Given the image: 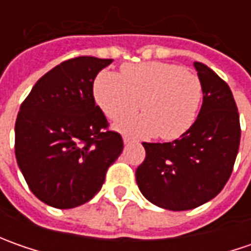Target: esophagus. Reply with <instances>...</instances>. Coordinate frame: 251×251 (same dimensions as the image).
Returning <instances> with one entry per match:
<instances>
[{
	"instance_id": "1",
	"label": "esophagus",
	"mask_w": 251,
	"mask_h": 251,
	"mask_svg": "<svg viewBox=\"0 0 251 251\" xmlns=\"http://www.w3.org/2000/svg\"><path fill=\"white\" fill-rule=\"evenodd\" d=\"M123 142H124V145H130L132 141H131V138H128L127 135H124V137H123Z\"/></svg>"
}]
</instances>
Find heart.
Returning a JSON list of instances; mask_svg holds the SVG:
<instances>
[{
  "instance_id": "obj_1",
  "label": "heart",
  "mask_w": 251,
  "mask_h": 251,
  "mask_svg": "<svg viewBox=\"0 0 251 251\" xmlns=\"http://www.w3.org/2000/svg\"><path fill=\"white\" fill-rule=\"evenodd\" d=\"M93 99L114 127L132 138L176 140L197 120L202 83L193 71L170 63L128 64L120 75L101 71L93 82ZM143 114L124 118L138 108Z\"/></svg>"
}]
</instances>
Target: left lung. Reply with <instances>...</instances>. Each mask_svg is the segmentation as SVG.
Segmentation results:
<instances>
[{
  "mask_svg": "<svg viewBox=\"0 0 251 251\" xmlns=\"http://www.w3.org/2000/svg\"><path fill=\"white\" fill-rule=\"evenodd\" d=\"M194 68L204 95L194 126L172 142H144L147 156L135 172L142 196L169 211L193 209L217 197L232 175L240 144L230 88L202 63Z\"/></svg>",
  "mask_w": 251,
  "mask_h": 251,
  "instance_id": "left-lung-1",
  "label": "left lung"
}]
</instances>
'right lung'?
I'll return each mask as SVG.
<instances>
[{
  "label": "right lung",
  "instance_id": "obj_1",
  "mask_svg": "<svg viewBox=\"0 0 251 251\" xmlns=\"http://www.w3.org/2000/svg\"><path fill=\"white\" fill-rule=\"evenodd\" d=\"M109 58L76 57L44 74L21 106L15 155L30 191L60 209L95 197L123 152L119 132L93 99V81Z\"/></svg>",
  "mask_w": 251,
  "mask_h": 251
}]
</instances>
